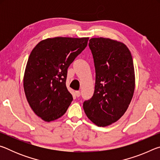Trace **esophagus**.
<instances>
[{
	"mask_svg": "<svg viewBox=\"0 0 160 160\" xmlns=\"http://www.w3.org/2000/svg\"><path fill=\"white\" fill-rule=\"evenodd\" d=\"M75 94H76V96L78 97L80 96V91H76L75 92Z\"/></svg>",
	"mask_w": 160,
	"mask_h": 160,
	"instance_id": "1",
	"label": "esophagus"
}]
</instances>
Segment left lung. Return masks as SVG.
Here are the masks:
<instances>
[{
	"label": "left lung",
	"instance_id": "8db88e82",
	"mask_svg": "<svg viewBox=\"0 0 160 160\" xmlns=\"http://www.w3.org/2000/svg\"><path fill=\"white\" fill-rule=\"evenodd\" d=\"M89 47L95 67V87L92 98L83 103L88 118L104 127L117 121L131 102L135 72L131 53L126 46L109 38H92Z\"/></svg>",
	"mask_w": 160,
	"mask_h": 160
}]
</instances>
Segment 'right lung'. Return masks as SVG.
<instances>
[{"mask_svg": "<svg viewBox=\"0 0 160 160\" xmlns=\"http://www.w3.org/2000/svg\"><path fill=\"white\" fill-rule=\"evenodd\" d=\"M88 39L48 38L32 51L24 75V90L32 109L44 121L61 117L72 101L66 85L68 68L85 49Z\"/></svg>", "mask_w": 160, "mask_h": 160, "instance_id": "right-lung-1", "label": "right lung"}]
</instances>
